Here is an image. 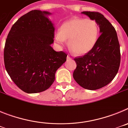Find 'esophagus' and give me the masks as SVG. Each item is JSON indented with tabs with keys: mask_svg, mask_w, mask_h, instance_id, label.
<instances>
[{
	"mask_svg": "<svg viewBox=\"0 0 128 128\" xmlns=\"http://www.w3.org/2000/svg\"><path fill=\"white\" fill-rule=\"evenodd\" d=\"M71 58H71L70 56H68V55L67 57H66V60H71Z\"/></svg>",
	"mask_w": 128,
	"mask_h": 128,
	"instance_id": "34e87169",
	"label": "esophagus"
}]
</instances>
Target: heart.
<instances>
[{
    "instance_id": "obj_1",
    "label": "heart",
    "mask_w": 128,
    "mask_h": 128,
    "mask_svg": "<svg viewBox=\"0 0 128 128\" xmlns=\"http://www.w3.org/2000/svg\"><path fill=\"white\" fill-rule=\"evenodd\" d=\"M99 36V28L95 20L75 17L62 24L55 39L60 45L68 40V46L74 54L84 55L94 48Z\"/></svg>"
}]
</instances>
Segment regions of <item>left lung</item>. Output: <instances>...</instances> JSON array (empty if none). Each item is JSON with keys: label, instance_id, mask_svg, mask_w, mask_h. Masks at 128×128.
<instances>
[{"label": "left lung", "instance_id": "obj_1", "mask_svg": "<svg viewBox=\"0 0 128 128\" xmlns=\"http://www.w3.org/2000/svg\"><path fill=\"white\" fill-rule=\"evenodd\" d=\"M81 13L96 20L100 35L90 52L74 58L77 66L73 77L82 88L98 90L109 84L118 72L120 63L119 42L115 28L103 14L95 11Z\"/></svg>", "mask_w": 128, "mask_h": 128}]
</instances>
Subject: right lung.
Returning <instances> with one entry per match:
<instances>
[{
    "label": "right lung",
    "mask_w": 128,
    "mask_h": 128,
    "mask_svg": "<svg viewBox=\"0 0 128 128\" xmlns=\"http://www.w3.org/2000/svg\"><path fill=\"white\" fill-rule=\"evenodd\" d=\"M48 14V11H29L13 25L6 40V70L14 84L28 94L48 89L56 70L66 60V53L50 46L54 28L46 16Z\"/></svg>",
    "instance_id": "1"
}]
</instances>
